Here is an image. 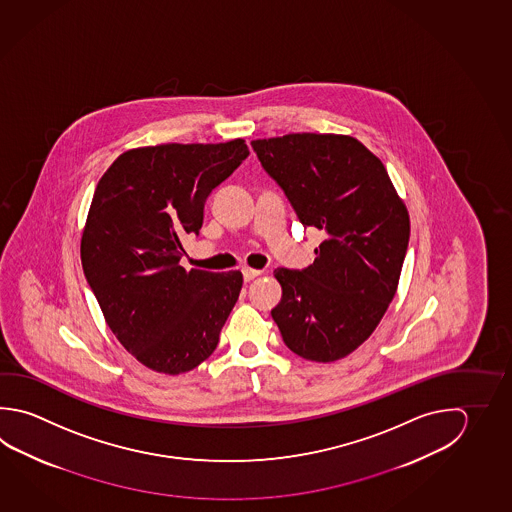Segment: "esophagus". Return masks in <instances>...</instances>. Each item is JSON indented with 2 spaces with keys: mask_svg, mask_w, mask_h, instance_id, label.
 <instances>
[{
  "mask_svg": "<svg viewBox=\"0 0 512 512\" xmlns=\"http://www.w3.org/2000/svg\"><path fill=\"white\" fill-rule=\"evenodd\" d=\"M242 274L245 281H252V279L258 278V276H260L261 270L249 269V267H245V269H242Z\"/></svg>",
  "mask_w": 512,
  "mask_h": 512,
  "instance_id": "34e87169",
  "label": "esophagus"
}]
</instances>
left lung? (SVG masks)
<instances>
[{
	"instance_id": "8db88e82",
	"label": "left lung",
	"mask_w": 512,
	"mask_h": 512,
	"mask_svg": "<svg viewBox=\"0 0 512 512\" xmlns=\"http://www.w3.org/2000/svg\"><path fill=\"white\" fill-rule=\"evenodd\" d=\"M251 146L301 225L325 233L312 265L274 270L283 294L270 316L299 357L343 359L372 335L395 296L408 211L381 160L354 137L292 133Z\"/></svg>"
}]
</instances>
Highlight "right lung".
<instances>
[{"label":"right lung","mask_w":512,"mask_h":512,"mask_svg":"<svg viewBox=\"0 0 512 512\" xmlns=\"http://www.w3.org/2000/svg\"><path fill=\"white\" fill-rule=\"evenodd\" d=\"M249 157L242 139L131 149L93 193L81 240L84 276L106 323L137 361L169 375L213 354L238 301L242 272H187L182 240L204 205Z\"/></svg>","instance_id":"add662e5"}]
</instances>
